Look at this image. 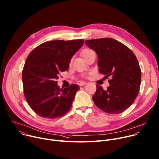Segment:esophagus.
I'll return each instance as SVG.
<instances>
[{
    "instance_id": "esophagus-1",
    "label": "esophagus",
    "mask_w": 159,
    "mask_h": 159,
    "mask_svg": "<svg viewBox=\"0 0 159 159\" xmlns=\"http://www.w3.org/2000/svg\"><path fill=\"white\" fill-rule=\"evenodd\" d=\"M87 83V82H84V81H81V82H80V83H79V85L80 87H81V86H83V85H84V84H86Z\"/></svg>"
}]
</instances>
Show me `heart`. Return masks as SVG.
<instances>
[{
  "label": "heart",
  "mask_w": 159,
  "mask_h": 159,
  "mask_svg": "<svg viewBox=\"0 0 159 159\" xmlns=\"http://www.w3.org/2000/svg\"><path fill=\"white\" fill-rule=\"evenodd\" d=\"M91 52H92V50H89V49H87V50H84L82 52V55H83V57H84L88 53H89Z\"/></svg>",
  "instance_id": "obj_1"
}]
</instances>
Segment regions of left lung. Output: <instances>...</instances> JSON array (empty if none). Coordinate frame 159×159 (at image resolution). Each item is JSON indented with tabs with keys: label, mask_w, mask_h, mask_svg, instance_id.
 <instances>
[{
	"label": "left lung",
	"mask_w": 159,
	"mask_h": 159,
	"mask_svg": "<svg viewBox=\"0 0 159 159\" xmlns=\"http://www.w3.org/2000/svg\"><path fill=\"white\" fill-rule=\"evenodd\" d=\"M85 44L96 52L99 72L106 78H112L106 90L96 84L93 101L105 113L124 112L139 92L141 71L136 55L125 45L111 38L87 40Z\"/></svg>",
	"instance_id": "obj_1"
}]
</instances>
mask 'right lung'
<instances>
[{"label":"right lung","mask_w":159,"mask_h":159,"mask_svg":"<svg viewBox=\"0 0 159 159\" xmlns=\"http://www.w3.org/2000/svg\"><path fill=\"white\" fill-rule=\"evenodd\" d=\"M83 43V39L48 41L29 55L22 71V81L25 99L36 114L53 119L69 111L80 87L72 84L60 89L56 80L60 72L67 70L72 57Z\"/></svg>","instance_id":"1"}]
</instances>
